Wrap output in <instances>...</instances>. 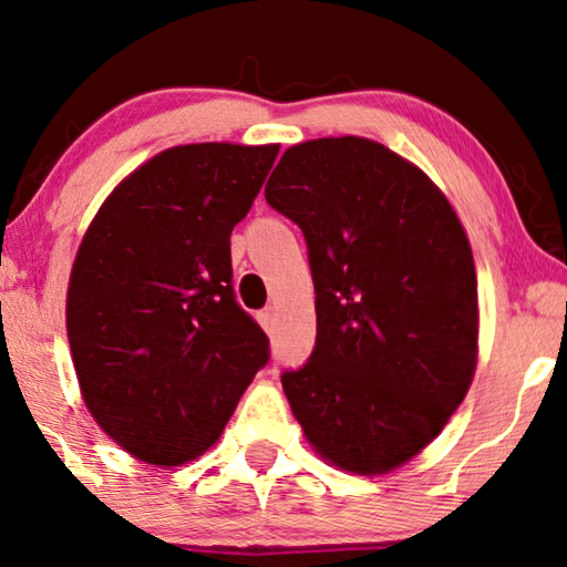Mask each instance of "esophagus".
<instances>
[{
  "instance_id": "esophagus-1",
  "label": "esophagus",
  "mask_w": 567,
  "mask_h": 567,
  "mask_svg": "<svg viewBox=\"0 0 567 567\" xmlns=\"http://www.w3.org/2000/svg\"><path fill=\"white\" fill-rule=\"evenodd\" d=\"M257 318H259V323H261V328H265V331H267V333H272V328H275V310H272V308L261 310Z\"/></svg>"
}]
</instances>
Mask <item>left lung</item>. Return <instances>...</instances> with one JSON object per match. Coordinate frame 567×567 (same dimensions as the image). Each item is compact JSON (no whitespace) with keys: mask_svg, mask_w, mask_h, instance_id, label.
<instances>
[{"mask_svg":"<svg viewBox=\"0 0 567 567\" xmlns=\"http://www.w3.org/2000/svg\"><path fill=\"white\" fill-rule=\"evenodd\" d=\"M265 198L300 226L316 285V346L282 371L302 433L346 471L402 466L476 369V269L458 216L425 173L361 137L290 147Z\"/></svg>","mask_w":567,"mask_h":567,"instance_id":"8db88e82","label":"left lung"}]
</instances>
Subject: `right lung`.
I'll use <instances>...</instances> for the list:
<instances>
[{"instance_id": "1", "label": "right lung", "mask_w": 567, "mask_h": 567, "mask_svg": "<svg viewBox=\"0 0 567 567\" xmlns=\"http://www.w3.org/2000/svg\"><path fill=\"white\" fill-rule=\"evenodd\" d=\"M280 147L206 142L159 152L106 198L68 285L83 400L109 437L155 466L218 441L269 361L236 302L231 231Z\"/></svg>"}]
</instances>
